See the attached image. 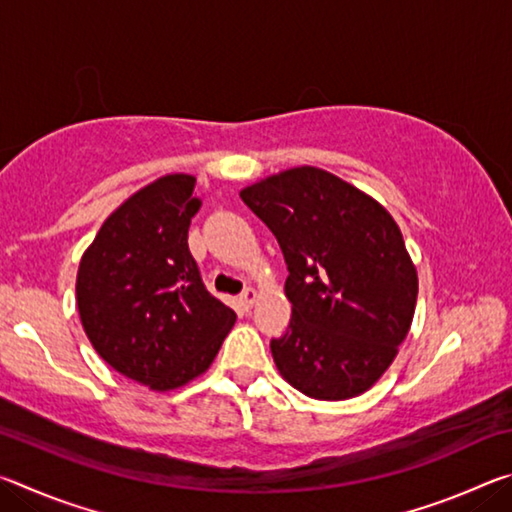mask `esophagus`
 I'll list each match as a JSON object with an SVG mask.
<instances>
[{"mask_svg":"<svg viewBox=\"0 0 512 512\" xmlns=\"http://www.w3.org/2000/svg\"><path fill=\"white\" fill-rule=\"evenodd\" d=\"M257 298H259V293L255 289H246L244 293H241L239 300H241V305H244L246 309H250L257 302Z\"/></svg>","mask_w":512,"mask_h":512,"instance_id":"obj_1","label":"esophagus"}]
</instances>
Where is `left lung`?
<instances>
[{"label":"left lung","instance_id":"8db88e82","mask_svg":"<svg viewBox=\"0 0 512 512\" xmlns=\"http://www.w3.org/2000/svg\"><path fill=\"white\" fill-rule=\"evenodd\" d=\"M273 232L289 277L287 334L273 361L293 388L339 402L366 393L411 329L418 271L384 205L318 167H293L239 192Z\"/></svg>","mask_w":512,"mask_h":512}]
</instances>
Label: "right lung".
Here are the masks:
<instances>
[{
    "instance_id": "add662e5",
    "label": "right lung",
    "mask_w": 512,
    "mask_h": 512,
    "mask_svg": "<svg viewBox=\"0 0 512 512\" xmlns=\"http://www.w3.org/2000/svg\"><path fill=\"white\" fill-rule=\"evenodd\" d=\"M196 178L169 173L126 198L85 250L76 307L99 357L121 375L173 391L212 366L237 314L205 289L187 246L201 210Z\"/></svg>"
}]
</instances>
